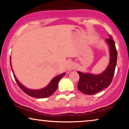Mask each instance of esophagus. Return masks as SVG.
<instances>
[{"mask_svg":"<svg viewBox=\"0 0 129 129\" xmlns=\"http://www.w3.org/2000/svg\"><path fill=\"white\" fill-rule=\"evenodd\" d=\"M75 68V64L73 62H70L69 64H68V70L70 71L74 69Z\"/></svg>","mask_w":129,"mask_h":129,"instance_id":"esophagus-1","label":"esophagus"}]
</instances>
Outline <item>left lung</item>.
<instances>
[{
    "instance_id": "8db88e82",
    "label": "left lung",
    "mask_w": 129,
    "mask_h": 129,
    "mask_svg": "<svg viewBox=\"0 0 129 129\" xmlns=\"http://www.w3.org/2000/svg\"><path fill=\"white\" fill-rule=\"evenodd\" d=\"M110 47V59L109 66L106 71L100 75H94L89 73H82L78 72L79 80L78 88L85 94H93L100 92L110 85L113 79L116 67L118 53L115 41L112 36L106 39Z\"/></svg>"
}]
</instances>
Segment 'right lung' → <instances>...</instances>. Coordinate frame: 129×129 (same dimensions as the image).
<instances>
[{"label": "right lung", "instance_id": "1", "mask_svg": "<svg viewBox=\"0 0 129 129\" xmlns=\"http://www.w3.org/2000/svg\"><path fill=\"white\" fill-rule=\"evenodd\" d=\"M65 75H66V73H64L62 74H60V75H58V76H56L55 78L51 81V82H50L49 85L47 87H46L45 88H43V89L33 90L28 89V88H26V87H25L23 85H22V84H20V82L18 81V80L17 79V78H16L15 75L13 73L14 79H15L17 85H18L19 87H20V89H21L23 92L25 93L26 94H27L28 95L32 97L36 98H45L50 96H51V94H53V93L55 92L56 90H57V86H58L59 81L60 78L64 76Z\"/></svg>", "mask_w": 129, "mask_h": 129}]
</instances>
